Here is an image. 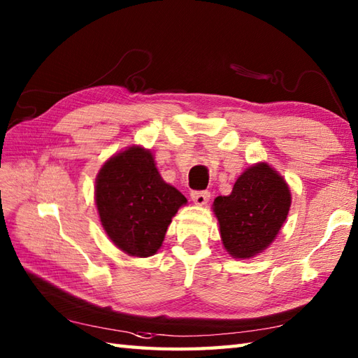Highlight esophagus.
<instances>
[{"label":"esophagus","instance_id":"1","mask_svg":"<svg viewBox=\"0 0 358 358\" xmlns=\"http://www.w3.org/2000/svg\"><path fill=\"white\" fill-rule=\"evenodd\" d=\"M209 196L210 194L208 191H192L191 192V199L195 204H199V206H203V204H206L209 201Z\"/></svg>","mask_w":358,"mask_h":358}]
</instances>
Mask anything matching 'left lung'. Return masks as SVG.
Masks as SVG:
<instances>
[{"label":"left lung","instance_id":"obj_1","mask_svg":"<svg viewBox=\"0 0 358 358\" xmlns=\"http://www.w3.org/2000/svg\"><path fill=\"white\" fill-rule=\"evenodd\" d=\"M291 208V192L268 163L248 167L231 195L217 196L212 209L224 249L234 258H250L275 240Z\"/></svg>","mask_w":358,"mask_h":358}]
</instances>
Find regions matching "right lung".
<instances>
[{
  "label": "right lung",
  "instance_id": "add662e5",
  "mask_svg": "<svg viewBox=\"0 0 358 358\" xmlns=\"http://www.w3.org/2000/svg\"><path fill=\"white\" fill-rule=\"evenodd\" d=\"M95 203L113 245L143 258L159 249L172 217L187 200L162 178L150 150L132 146L103 164L95 181Z\"/></svg>",
  "mask_w": 358,
  "mask_h": 358
}]
</instances>
